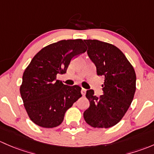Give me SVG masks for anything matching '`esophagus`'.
Wrapping results in <instances>:
<instances>
[{"instance_id": "1", "label": "esophagus", "mask_w": 154, "mask_h": 154, "mask_svg": "<svg viewBox=\"0 0 154 154\" xmlns=\"http://www.w3.org/2000/svg\"><path fill=\"white\" fill-rule=\"evenodd\" d=\"M81 93H82V94L83 95V96H85V93H86V89L82 88V90H81Z\"/></svg>"}]
</instances>
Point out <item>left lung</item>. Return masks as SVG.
Masks as SVG:
<instances>
[{"mask_svg":"<svg viewBox=\"0 0 154 154\" xmlns=\"http://www.w3.org/2000/svg\"><path fill=\"white\" fill-rule=\"evenodd\" d=\"M84 42L97 75L104 77L103 95L97 97L93 90H87L90 107L84 112V118L93 128H110L121 121L134 99L135 70L124 53L112 44L90 39Z\"/></svg>","mask_w":154,"mask_h":154,"instance_id":"8db88e82","label":"left lung"}]
</instances>
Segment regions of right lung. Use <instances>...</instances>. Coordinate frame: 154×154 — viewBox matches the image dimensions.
<instances>
[{
    "label": "right lung",
    "mask_w": 154,
    "mask_h": 154,
    "mask_svg": "<svg viewBox=\"0 0 154 154\" xmlns=\"http://www.w3.org/2000/svg\"><path fill=\"white\" fill-rule=\"evenodd\" d=\"M82 39L62 40L41 50L22 78L20 93L29 119L37 125L53 128L62 123L65 112L80 97L81 87L57 80L65 73L73 57L85 53Z\"/></svg>",
    "instance_id": "add662e5"
}]
</instances>
